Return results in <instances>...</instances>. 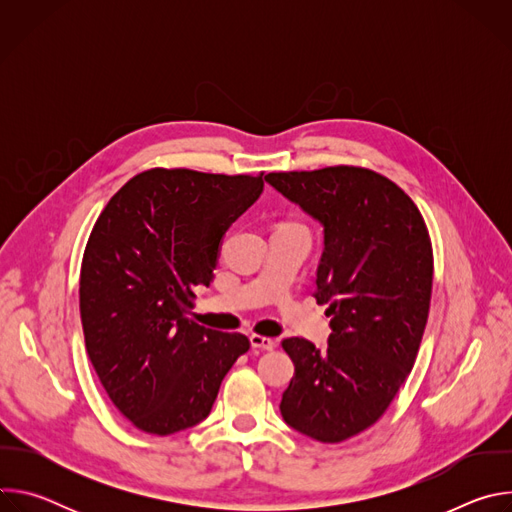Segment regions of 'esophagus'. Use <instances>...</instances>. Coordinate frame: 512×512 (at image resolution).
Segmentation results:
<instances>
[{
  "mask_svg": "<svg viewBox=\"0 0 512 512\" xmlns=\"http://www.w3.org/2000/svg\"><path fill=\"white\" fill-rule=\"evenodd\" d=\"M249 340H251V346H253V348H261V350H273V346H275L273 338L259 336V334H251Z\"/></svg>",
  "mask_w": 512,
  "mask_h": 512,
  "instance_id": "esophagus-1",
  "label": "esophagus"
}]
</instances>
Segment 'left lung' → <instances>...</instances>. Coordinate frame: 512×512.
<instances>
[{
	"label": "left lung",
	"instance_id": "obj_1",
	"mask_svg": "<svg viewBox=\"0 0 512 512\" xmlns=\"http://www.w3.org/2000/svg\"><path fill=\"white\" fill-rule=\"evenodd\" d=\"M324 229L314 296L332 334L320 350L285 338L296 373L283 391V421L316 442L338 444L391 405L427 324L433 253L423 216L389 178L334 166L265 176Z\"/></svg>",
	"mask_w": 512,
	"mask_h": 512
}]
</instances>
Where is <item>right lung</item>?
<instances>
[{
  "mask_svg": "<svg viewBox=\"0 0 512 512\" xmlns=\"http://www.w3.org/2000/svg\"><path fill=\"white\" fill-rule=\"evenodd\" d=\"M261 176L154 168L103 208L81 267V320L93 369L141 431L170 435L208 417L243 334L192 322L223 237L261 196Z\"/></svg>",
  "mask_w": 512,
  "mask_h": 512,
  "instance_id": "obj_1",
  "label": "right lung"
}]
</instances>
